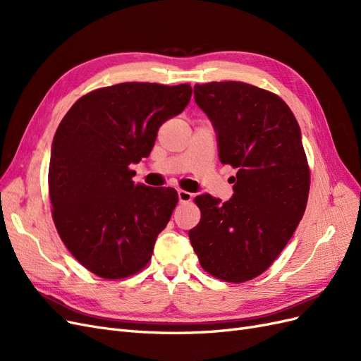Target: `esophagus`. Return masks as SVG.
I'll return each mask as SVG.
<instances>
[{"label":"esophagus","mask_w":361,"mask_h":361,"mask_svg":"<svg viewBox=\"0 0 361 361\" xmlns=\"http://www.w3.org/2000/svg\"><path fill=\"white\" fill-rule=\"evenodd\" d=\"M178 195H179V202L180 203H188V202L192 200V194L188 192V191H185V190H179Z\"/></svg>","instance_id":"34e87169"}]
</instances>
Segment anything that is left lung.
Masks as SVG:
<instances>
[{
	"instance_id": "1",
	"label": "left lung",
	"mask_w": 361,
	"mask_h": 361,
	"mask_svg": "<svg viewBox=\"0 0 361 361\" xmlns=\"http://www.w3.org/2000/svg\"><path fill=\"white\" fill-rule=\"evenodd\" d=\"M194 97L216 130L220 161L238 173L231 200L194 199L202 218L188 236L207 274L244 283L274 264L307 206L301 130L288 104L256 85L195 84Z\"/></svg>"
}]
</instances>
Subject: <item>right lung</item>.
<instances>
[{
    "instance_id": "right-lung-1",
    "label": "right lung",
    "mask_w": 361,
    "mask_h": 361,
    "mask_svg": "<svg viewBox=\"0 0 361 361\" xmlns=\"http://www.w3.org/2000/svg\"><path fill=\"white\" fill-rule=\"evenodd\" d=\"M190 84L122 82L81 96L54 135L48 187L52 220L71 255L106 280L134 276L154 253L178 204L174 188L133 180L158 129L183 111Z\"/></svg>"
}]
</instances>
